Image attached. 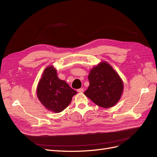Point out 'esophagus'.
<instances>
[{"label":"esophagus","instance_id":"1","mask_svg":"<svg viewBox=\"0 0 157 157\" xmlns=\"http://www.w3.org/2000/svg\"><path fill=\"white\" fill-rule=\"evenodd\" d=\"M77 91H78V92L82 93V92H84V89H83L82 88H79V89H78V90H77Z\"/></svg>","mask_w":157,"mask_h":157}]
</instances>
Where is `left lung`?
I'll use <instances>...</instances> for the list:
<instances>
[{
	"mask_svg": "<svg viewBox=\"0 0 157 157\" xmlns=\"http://www.w3.org/2000/svg\"><path fill=\"white\" fill-rule=\"evenodd\" d=\"M90 85L84 94L97 105L103 108L114 106L123 91V82L111 66L101 62L90 71Z\"/></svg>",
	"mask_w": 157,
	"mask_h": 157,
	"instance_id": "left-lung-1",
	"label": "left lung"
}]
</instances>
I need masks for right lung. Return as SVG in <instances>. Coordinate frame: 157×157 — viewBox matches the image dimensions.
Returning a JSON list of instances; mask_svg holds the SVG:
<instances>
[{
  "instance_id": "add662e5",
  "label": "right lung",
  "mask_w": 157,
  "mask_h": 157,
  "mask_svg": "<svg viewBox=\"0 0 157 157\" xmlns=\"http://www.w3.org/2000/svg\"><path fill=\"white\" fill-rule=\"evenodd\" d=\"M37 96L48 110L55 113L63 111L70 104L77 91L57 76L53 66L45 69L37 87Z\"/></svg>"
}]
</instances>
